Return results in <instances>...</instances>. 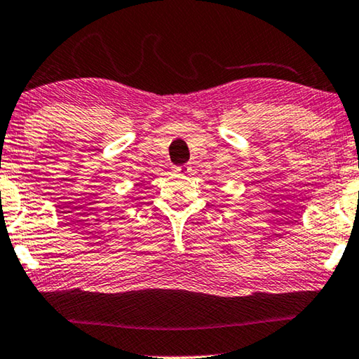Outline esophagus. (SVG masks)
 <instances>
[{
	"label": "esophagus",
	"mask_w": 359,
	"mask_h": 359,
	"mask_svg": "<svg viewBox=\"0 0 359 359\" xmlns=\"http://www.w3.org/2000/svg\"><path fill=\"white\" fill-rule=\"evenodd\" d=\"M191 170V168L190 165H187V164H184V165H177V168H174V172L175 174H180V175H187Z\"/></svg>",
	"instance_id": "esophagus-1"
}]
</instances>
